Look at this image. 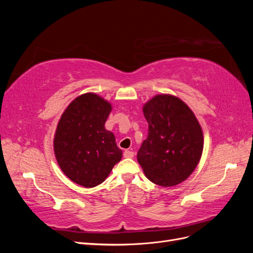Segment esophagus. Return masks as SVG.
<instances>
[{
	"mask_svg": "<svg viewBox=\"0 0 253 253\" xmlns=\"http://www.w3.org/2000/svg\"><path fill=\"white\" fill-rule=\"evenodd\" d=\"M124 156H125L126 158H133V157H134V152L126 150V151L124 152Z\"/></svg>",
	"mask_w": 253,
	"mask_h": 253,
	"instance_id": "obj_1",
	"label": "esophagus"
}]
</instances>
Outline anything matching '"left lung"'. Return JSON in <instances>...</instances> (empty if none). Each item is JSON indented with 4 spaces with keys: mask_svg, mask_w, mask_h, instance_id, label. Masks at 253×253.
I'll return each mask as SVG.
<instances>
[{
    "mask_svg": "<svg viewBox=\"0 0 253 253\" xmlns=\"http://www.w3.org/2000/svg\"><path fill=\"white\" fill-rule=\"evenodd\" d=\"M142 110L149 133L137 160L152 182L162 187L178 185L192 174L202 157L200 122L185 102L172 95H156Z\"/></svg>",
    "mask_w": 253,
    "mask_h": 253,
    "instance_id": "8db88e82",
    "label": "left lung"
}]
</instances>
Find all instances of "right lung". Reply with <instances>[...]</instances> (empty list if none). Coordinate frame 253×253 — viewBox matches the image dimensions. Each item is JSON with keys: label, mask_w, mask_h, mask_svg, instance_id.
I'll return each mask as SVG.
<instances>
[{"label": "right lung", "mask_w": 253, "mask_h": 253, "mask_svg": "<svg viewBox=\"0 0 253 253\" xmlns=\"http://www.w3.org/2000/svg\"><path fill=\"white\" fill-rule=\"evenodd\" d=\"M111 111L109 101L86 93L70 103L58 122L56 159L67 177L80 186L100 185L122 157L114 134L104 127Z\"/></svg>", "instance_id": "1"}]
</instances>
